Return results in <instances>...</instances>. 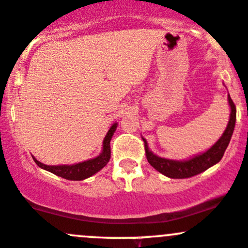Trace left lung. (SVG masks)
I'll use <instances>...</instances> for the list:
<instances>
[{"instance_id": "1", "label": "left lung", "mask_w": 248, "mask_h": 248, "mask_svg": "<svg viewBox=\"0 0 248 248\" xmlns=\"http://www.w3.org/2000/svg\"><path fill=\"white\" fill-rule=\"evenodd\" d=\"M228 102L230 107V119L228 122V126L225 128L224 133L222 134L217 143L211 146L207 151L190 157L189 160H170V158H163L160 156L155 155L153 151L149 150L148 143L145 139L144 140V146H145V155L148 158V162L162 173L163 175L168 178H174V179H183V178H190L193 175L199 174L203 170H208L213 165L219 162L222 160L223 155L225 153V149L229 145V141L232 139V132H234L235 122H236V107L232 100L230 95H228Z\"/></svg>"}]
</instances>
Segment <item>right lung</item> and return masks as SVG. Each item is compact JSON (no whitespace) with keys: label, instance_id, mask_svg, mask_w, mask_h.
Here are the masks:
<instances>
[{"label":"right lung","instance_id":"right-lung-1","mask_svg":"<svg viewBox=\"0 0 248 248\" xmlns=\"http://www.w3.org/2000/svg\"><path fill=\"white\" fill-rule=\"evenodd\" d=\"M117 128V122H115L110 129L108 131L107 136H105L104 140H103V150L97 157L91 158V160L83 161V162L75 163V165H58V166H48L45 163L40 162L33 157V161L38 167L43 168V170H48V172L53 173L55 175L64 178L68 180H82L86 178L91 177V175L95 174L99 172L110 160L111 156V150H110V140H111L112 136H114L115 131Z\"/></svg>","mask_w":248,"mask_h":248}]
</instances>
